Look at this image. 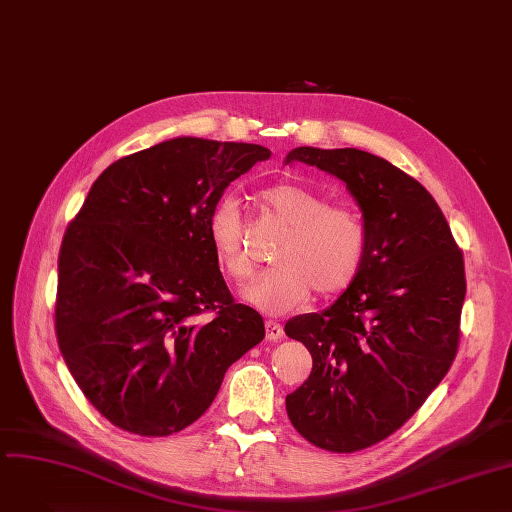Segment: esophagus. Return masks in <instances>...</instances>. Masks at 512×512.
Segmentation results:
<instances>
[{"instance_id": "obj_1", "label": "esophagus", "mask_w": 512, "mask_h": 512, "mask_svg": "<svg viewBox=\"0 0 512 512\" xmlns=\"http://www.w3.org/2000/svg\"><path fill=\"white\" fill-rule=\"evenodd\" d=\"M264 327H266V339H269V342H279V339H283L285 331H283V325H281V323H277V321H266Z\"/></svg>"}]
</instances>
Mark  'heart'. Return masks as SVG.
<instances>
[{
    "label": "heart",
    "mask_w": 512,
    "mask_h": 512,
    "mask_svg": "<svg viewBox=\"0 0 512 512\" xmlns=\"http://www.w3.org/2000/svg\"><path fill=\"white\" fill-rule=\"evenodd\" d=\"M260 204L277 225L287 229L273 252L271 271L256 277L243 298L269 314H283L316 296H335L360 275L369 254V227L346 204H329L321 193L281 181L260 191ZM208 241L214 260L235 283L248 281L256 260L246 243V221L231 200L208 216Z\"/></svg>",
    "instance_id": "obj_1"
}]
</instances>
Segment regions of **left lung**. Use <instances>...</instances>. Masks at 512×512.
Wrapping results in <instances>:
<instances>
[{
    "instance_id": "8db88e82",
    "label": "left lung",
    "mask_w": 512,
    "mask_h": 512,
    "mask_svg": "<svg viewBox=\"0 0 512 512\" xmlns=\"http://www.w3.org/2000/svg\"><path fill=\"white\" fill-rule=\"evenodd\" d=\"M342 179L369 227L356 281L323 312L287 321L312 373L285 398L287 417L316 448L356 452L400 429L450 371L467 294L465 260L431 193L369 152L296 148Z\"/></svg>"
}]
</instances>
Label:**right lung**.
<instances>
[{
	"label": "right lung",
	"mask_w": 512,
	"mask_h": 512,
	"mask_svg": "<svg viewBox=\"0 0 512 512\" xmlns=\"http://www.w3.org/2000/svg\"><path fill=\"white\" fill-rule=\"evenodd\" d=\"M271 152L177 137L110 164L58 256L56 337L70 375L112 425L143 437L198 421L227 369L264 339L218 271L208 216Z\"/></svg>",
	"instance_id": "add662e5"
}]
</instances>
